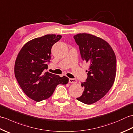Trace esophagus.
I'll use <instances>...</instances> for the list:
<instances>
[{"label":"esophagus","mask_w":133,"mask_h":133,"mask_svg":"<svg viewBox=\"0 0 133 133\" xmlns=\"http://www.w3.org/2000/svg\"><path fill=\"white\" fill-rule=\"evenodd\" d=\"M69 83H77V80L75 79H71V78H69Z\"/></svg>","instance_id":"34e87169"}]
</instances>
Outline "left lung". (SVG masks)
I'll list each match as a JSON object with an SVG mask.
<instances>
[{
	"instance_id": "1",
	"label": "left lung",
	"mask_w": 133,
	"mask_h": 133,
	"mask_svg": "<svg viewBox=\"0 0 133 133\" xmlns=\"http://www.w3.org/2000/svg\"><path fill=\"white\" fill-rule=\"evenodd\" d=\"M81 57L90 64L84 91L77 99L91 104L100 100L113 85L116 75V56L111 46L94 35L80 33L74 36ZM87 72V71H86Z\"/></svg>"
}]
</instances>
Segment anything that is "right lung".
<instances>
[{
    "label": "right lung",
    "mask_w": 133,
    "mask_h": 133,
    "mask_svg": "<svg viewBox=\"0 0 133 133\" xmlns=\"http://www.w3.org/2000/svg\"><path fill=\"white\" fill-rule=\"evenodd\" d=\"M60 35L48 34L29 41L20 50L14 72L20 87L28 97L36 102L47 99L58 84H66L69 78L44 72L50 62L52 46L60 40Z\"/></svg>",
    "instance_id": "right-lung-1"
}]
</instances>
